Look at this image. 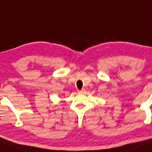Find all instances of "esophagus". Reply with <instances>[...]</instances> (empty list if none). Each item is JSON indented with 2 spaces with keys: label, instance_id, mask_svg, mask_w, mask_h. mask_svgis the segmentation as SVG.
Segmentation results:
<instances>
[{
  "label": "esophagus",
  "instance_id": "esophagus-1",
  "mask_svg": "<svg viewBox=\"0 0 152 152\" xmlns=\"http://www.w3.org/2000/svg\"><path fill=\"white\" fill-rule=\"evenodd\" d=\"M86 92V90L85 89H82L81 90H78V93L79 94H83Z\"/></svg>",
  "mask_w": 152,
  "mask_h": 152
}]
</instances>
